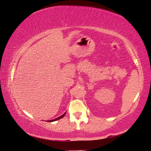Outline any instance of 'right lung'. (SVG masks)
Returning <instances> with one entry per match:
<instances>
[{"label":"right lung","mask_w":151,"mask_h":151,"mask_svg":"<svg viewBox=\"0 0 151 151\" xmlns=\"http://www.w3.org/2000/svg\"><path fill=\"white\" fill-rule=\"evenodd\" d=\"M65 114H66V112H65V113H64L63 115H61L60 116H59V117H58V118H57V119H53V120H50V121H48V122H53V121H57V120H58V119H62L63 117H64L65 116Z\"/></svg>","instance_id":"add662e5"}]
</instances>
